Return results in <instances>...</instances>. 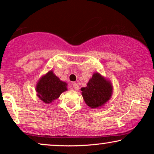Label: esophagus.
<instances>
[{"label":"esophagus","mask_w":154,"mask_h":154,"mask_svg":"<svg viewBox=\"0 0 154 154\" xmlns=\"http://www.w3.org/2000/svg\"><path fill=\"white\" fill-rule=\"evenodd\" d=\"M73 89H74V90H79V86L78 85L77 83H73Z\"/></svg>","instance_id":"1"}]
</instances>
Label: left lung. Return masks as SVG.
<instances>
[{"label": "left lung", "instance_id": "obj_1", "mask_svg": "<svg viewBox=\"0 0 154 154\" xmlns=\"http://www.w3.org/2000/svg\"><path fill=\"white\" fill-rule=\"evenodd\" d=\"M81 90L86 104L92 109H96L102 106L110 100L113 86L109 80L96 72L89 80L87 86Z\"/></svg>", "mask_w": 154, "mask_h": 154}]
</instances>
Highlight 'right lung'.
I'll list each match as a JSON object with an SVG mask.
<instances>
[{"label": "right lung", "mask_w": 154, "mask_h": 154, "mask_svg": "<svg viewBox=\"0 0 154 154\" xmlns=\"http://www.w3.org/2000/svg\"><path fill=\"white\" fill-rule=\"evenodd\" d=\"M66 90L67 83L60 81L52 71H48L39 79L35 88L37 96L45 104L52 103Z\"/></svg>", "instance_id": "1"}]
</instances>
